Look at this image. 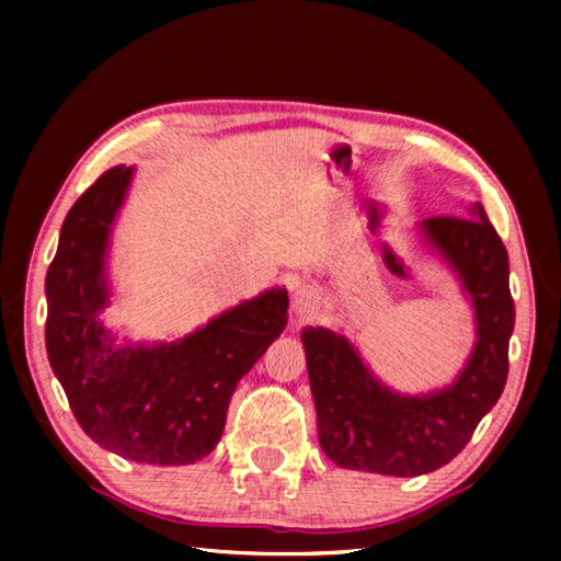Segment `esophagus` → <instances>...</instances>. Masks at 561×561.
I'll use <instances>...</instances> for the list:
<instances>
[{
	"instance_id": "obj_1",
	"label": "esophagus",
	"mask_w": 561,
	"mask_h": 561,
	"mask_svg": "<svg viewBox=\"0 0 561 561\" xmlns=\"http://www.w3.org/2000/svg\"><path fill=\"white\" fill-rule=\"evenodd\" d=\"M294 311L299 319H309L317 311V294L309 287H299L294 291Z\"/></svg>"
}]
</instances>
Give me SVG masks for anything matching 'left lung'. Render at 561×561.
<instances>
[{
	"mask_svg": "<svg viewBox=\"0 0 561 561\" xmlns=\"http://www.w3.org/2000/svg\"><path fill=\"white\" fill-rule=\"evenodd\" d=\"M417 234L460 279L474 311V346L450 386L408 396L378 381L344 334L304 329L319 445L339 468L393 478L438 470L468 445L505 388L515 301L507 250L485 207L431 217L417 222Z\"/></svg>",
	"mask_w": 561,
	"mask_h": 561,
	"instance_id": "8db88e82",
	"label": "left lung"
}]
</instances>
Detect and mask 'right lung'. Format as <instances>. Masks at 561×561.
<instances>
[{
	"mask_svg": "<svg viewBox=\"0 0 561 561\" xmlns=\"http://www.w3.org/2000/svg\"><path fill=\"white\" fill-rule=\"evenodd\" d=\"M133 173L106 170L66 215L46 272V354L93 443L126 460L190 465L222 438L237 383L287 327L289 297L267 289L170 344H118L101 314L111 232Z\"/></svg>",
	"mask_w": 561,
	"mask_h": 561,
	"instance_id": "add662e5",
	"label": "right lung"
}]
</instances>
